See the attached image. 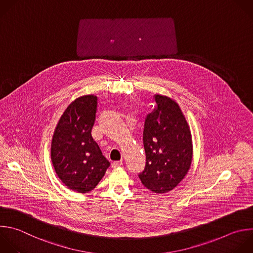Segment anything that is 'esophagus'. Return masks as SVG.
<instances>
[{
    "label": "esophagus",
    "instance_id": "1",
    "mask_svg": "<svg viewBox=\"0 0 253 253\" xmlns=\"http://www.w3.org/2000/svg\"><path fill=\"white\" fill-rule=\"evenodd\" d=\"M123 165V161H117V162H113L112 163V168H114V169H116V168H119Z\"/></svg>",
    "mask_w": 253,
    "mask_h": 253
}]
</instances>
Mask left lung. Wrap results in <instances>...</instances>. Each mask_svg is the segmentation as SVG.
<instances>
[{
    "label": "left lung",
    "mask_w": 253,
    "mask_h": 253,
    "mask_svg": "<svg viewBox=\"0 0 253 253\" xmlns=\"http://www.w3.org/2000/svg\"><path fill=\"white\" fill-rule=\"evenodd\" d=\"M154 111L147 115L143 143L146 166L139 178L156 194L174 190L188 174L193 159L190 126L179 106L170 97L155 95Z\"/></svg>",
    "instance_id": "1"
}]
</instances>
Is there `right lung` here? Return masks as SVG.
I'll use <instances>...</instances> for the list:
<instances>
[{"instance_id":"1","label":"right lung","mask_w":253,"mask_h":253,"mask_svg":"<svg viewBox=\"0 0 253 253\" xmlns=\"http://www.w3.org/2000/svg\"><path fill=\"white\" fill-rule=\"evenodd\" d=\"M97 97L84 95L72 101L61 115L51 141L50 156L60 181L70 190L92 191L110 166L93 140Z\"/></svg>"}]
</instances>
